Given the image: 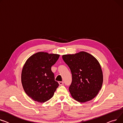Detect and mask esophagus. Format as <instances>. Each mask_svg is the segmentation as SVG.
I'll return each instance as SVG.
<instances>
[{
  "instance_id": "34e87169",
  "label": "esophagus",
  "mask_w": 123,
  "mask_h": 123,
  "mask_svg": "<svg viewBox=\"0 0 123 123\" xmlns=\"http://www.w3.org/2000/svg\"><path fill=\"white\" fill-rule=\"evenodd\" d=\"M59 84L60 85H62L63 84V81H59Z\"/></svg>"
}]
</instances>
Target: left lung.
Listing matches in <instances>:
<instances>
[{
    "label": "left lung",
    "instance_id": "8db88e82",
    "mask_svg": "<svg viewBox=\"0 0 123 123\" xmlns=\"http://www.w3.org/2000/svg\"><path fill=\"white\" fill-rule=\"evenodd\" d=\"M62 57L71 72L72 82L69 91L72 97L80 103L95 98L103 81L102 70L98 60L84 51L64 55Z\"/></svg>",
    "mask_w": 123,
    "mask_h": 123
}]
</instances>
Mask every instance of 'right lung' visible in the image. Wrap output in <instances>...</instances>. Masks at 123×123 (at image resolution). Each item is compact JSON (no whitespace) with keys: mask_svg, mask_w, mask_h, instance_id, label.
<instances>
[{"mask_svg":"<svg viewBox=\"0 0 123 123\" xmlns=\"http://www.w3.org/2000/svg\"><path fill=\"white\" fill-rule=\"evenodd\" d=\"M59 56L58 54L40 52L26 61L22 70L21 82L25 93L35 101H47L58 87L51 67Z\"/></svg>","mask_w":123,"mask_h":123,"instance_id":"1","label":"right lung"}]
</instances>
